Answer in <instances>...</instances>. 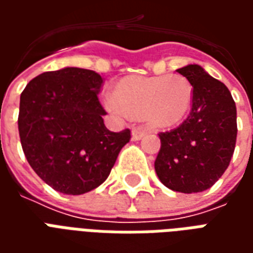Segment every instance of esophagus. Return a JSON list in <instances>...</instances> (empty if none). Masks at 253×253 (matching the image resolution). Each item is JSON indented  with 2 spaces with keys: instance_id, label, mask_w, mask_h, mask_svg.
<instances>
[{
  "instance_id": "esophagus-1",
  "label": "esophagus",
  "mask_w": 253,
  "mask_h": 253,
  "mask_svg": "<svg viewBox=\"0 0 253 253\" xmlns=\"http://www.w3.org/2000/svg\"><path fill=\"white\" fill-rule=\"evenodd\" d=\"M131 135L134 141H139V139H142L146 135V130L143 127H132Z\"/></svg>"
}]
</instances>
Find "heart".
Segmentation results:
<instances>
[{
  "mask_svg": "<svg viewBox=\"0 0 253 253\" xmlns=\"http://www.w3.org/2000/svg\"><path fill=\"white\" fill-rule=\"evenodd\" d=\"M105 101L111 110L143 118L154 127H170L190 110L192 86L181 76H130L116 84L114 97Z\"/></svg>",
  "mask_w": 253,
  "mask_h": 253,
  "instance_id": "b5f03b06",
  "label": "heart"
}]
</instances>
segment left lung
<instances>
[{
	"label": "left lung",
	"instance_id": "8db88e82",
	"mask_svg": "<svg viewBox=\"0 0 253 253\" xmlns=\"http://www.w3.org/2000/svg\"><path fill=\"white\" fill-rule=\"evenodd\" d=\"M192 85V107L180 126L160 132L154 169L165 187L192 194L207 190L223 175L237 137L236 104L225 86L199 65L176 70Z\"/></svg>",
	"mask_w": 253,
	"mask_h": 253
}]
</instances>
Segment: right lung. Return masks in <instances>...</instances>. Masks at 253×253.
<instances>
[{"instance_id":"add662e5","label":"right lung","mask_w":253,"mask_h":253,"mask_svg":"<svg viewBox=\"0 0 253 253\" xmlns=\"http://www.w3.org/2000/svg\"><path fill=\"white\" fill-rule=\"evenodd\" d=\"M103 77L63 67L31 80L20 96L23 152L42 180L67 195L94 190L110 175L130 130L110 131L97 94Z\"/></svg>"}]
</instances>
